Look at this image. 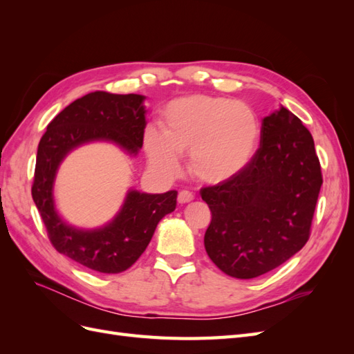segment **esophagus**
<instances>
[{"label": "esophagus", "instance_id": "esophagus-1", "mask_svg": "<svg viewBox=\"0 0 354 354\" xmlns=\"http://www.w3.org/2000/svg\"><path fill=\"white\" fill-rule=\"evenodd\" d=\"M194 194H192V192H189V190H181L180 194H178V196H177V201H178V203H187V202H190V201H194Z\"/></svg>", "mask_w": 354, "mask_h": 354}]
</instances>
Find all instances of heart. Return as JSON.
Instances as JSON below:
<instances>
[{"label": "heart", "instance_id": "obj_1", "mask_svg": "<svg viewBox=\"0 0 354 354\" xmlns=\"http://www.w3.org/2000/svg\"><path fill=\"white\" fill-rule=\"evenodd\" d=\"M260 140V118L250 104L194 94L165 106L160 131L151 127L145 133V149L152 168L165 177L177 176L178 156L189 155L190 174L218 185L252 162Z\"/></svg>", "mask_w": 354, "mask_h": 354}]
</instances>
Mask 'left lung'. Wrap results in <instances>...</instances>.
<instances>
[{
	"instance_id": "1",
	"label": "left lung",
	"mask_w": 354,
	"mask_h": 354,
	"mask_svg": "<svg viewBox=\"0 0 354 354\" xmlns=\"http://www.w3.org/2000/svg\"><path fill=\"white\" fill-rule=\"evenodd\" d=\"M322 186L315 142L283 106L261 122V140L241 174L201 189L212 218L205 250L221 272L252 279L303 248Z\"/></svg>"
}]
</instances>
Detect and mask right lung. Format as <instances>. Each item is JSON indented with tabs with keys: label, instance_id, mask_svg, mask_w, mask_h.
<instances>
[{
	"label": "right lung",
	"instance_id": "1",
	"mask_svg": "<svg viewBox=\"0 0 354 354\" xmlns=\"http://www.w3.org/2000/svg\"><path fill=\"white\" fill-rule=\"evenodd\" d=\"M145 95L94 91L66 106L47 125L37 152L32 198L46 224L50 242L71 260L100 273L131 267L151 242L158 223L177 205V192L145 194L130 189L116 216L97 229H78L63 220L55 203L60 164L75 149L109 142L136 156L146 128Z\"/></svg>",
	"mask_w": 354,
	"mask_h": 354
}]
</instances>
